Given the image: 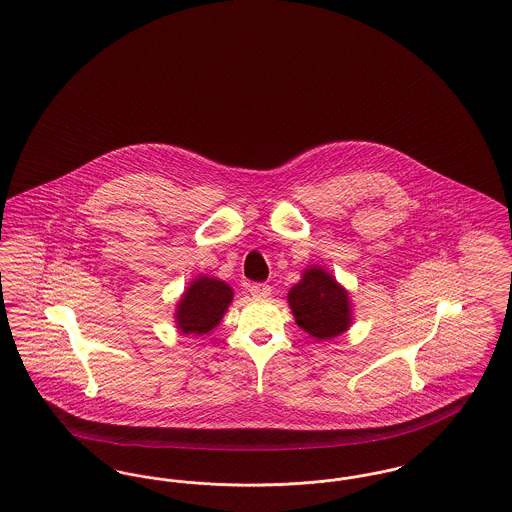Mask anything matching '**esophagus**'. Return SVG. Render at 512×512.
Instances as JSON below:
<instances>
[{
  "label": "esophagus",
  "instance_id": "34e87169",
  "mask_svg": "<svg viewBox=\"0 0 512 512\" xmlns=\"http://www.w3.org/2000/svg\"><path fill=\"white\" fill-rule=\"evenodd\" d=\"M249 292H251V295L255 297V299H265V297H268L270 295V286L268 284H265V282H257V284H253L251 288H249Z\"/></svg>",
  "mask_w": 512,
  "mask_h": 512
}]
</instances>
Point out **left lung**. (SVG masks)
<instances>
[{"mask_svg":"<svg viewBox=\"0 0 512 512\" xmlns=\"http://www.w3.org/2000/svg\"><path fill=\"white\" fill-rule=\"evenodd\" d=\"M297 326L318 340H330L349 328V297L322 268H307L288 293Z\"/></svg>","mask_w":512,"mask_h":512,"instance_id":"8db88e82","label":"left lung"}]
</instances>
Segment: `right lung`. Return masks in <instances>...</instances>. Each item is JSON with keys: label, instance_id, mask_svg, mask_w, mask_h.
Returning <instances> with one entry per match:
<instances>
[{"label": "right lung", "instance_id": "1", "mask_svg": "<svg viewBox=\"0 0 512 512\" xmlns=\"http://www.w3.org/2000/svg\"><path fill=\"white\" fill-rule=\"evenodd\" d=\"M234 293L232 288L217 278L201 276L190 284L178 303L176 322L184 334H207L226 313Z\"/></svg>", "mask_w": 512, "mask_h": 512}]
</instances>
